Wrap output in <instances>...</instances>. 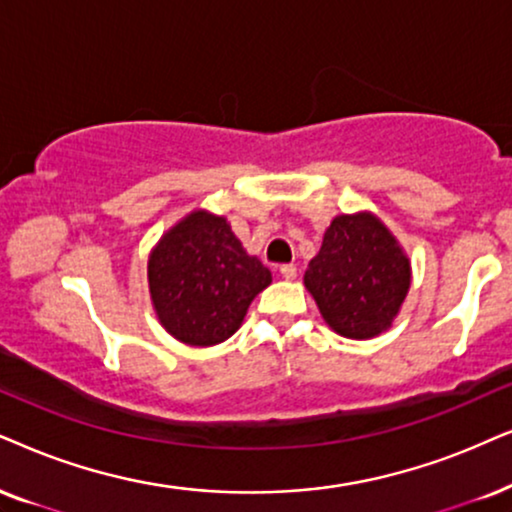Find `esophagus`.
Instances as JSON below:
<instances>
[{
	"instance_id": "obj_1",
	"label": "esophagus",
	"mask_w": 512,
	"mask_h": 512,
	"mask_svg": "<svg viewBox=\"0 0 512 512\" xmlns=\"http://www.w3.org/2000/svg\"><path fill=\"white\" fill-rule=\"evenodd\" d=\"M278 274L286 278V281H293V278L297 276V269L293 267V264H283V267L278 269Z\"/></svg>"
}]
</instances>
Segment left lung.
<instances>
[{"label": "left lung", "instance_id": "1", "mask_svg": "<svg viewBox=\"0 0 512 512\" xmlns=\"http://www.w3.org/2000/svg\"><path fill=\"white\" fill-rule=\"evenodd\" d=\"M304 288L331 331L371 340L399 316L411 288V260L378 215H338L304 271Z\"/></svg>", "mask_w": 512, "mask_h": 512}]
</instances>
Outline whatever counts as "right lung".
Returning <instances> with one entry per match:
<instances>
[{
    "label": "right lung",
    "mask_w": 512,
    "mask_h": 512,
    "mask_svg": "<svg viewBox=\"0 0 512 512\" xmlns=\"http://www.w3.org/2000/svg\"><path fill=\"white\" fill-rule=\"evenodd\" d=\"M271 271L248 255L229 219L203 208L170 226L148 255V293L160 326L191 347L229 340Z\"/></svg>",
    "instance_id": "obj_1"
}]
</instances>
